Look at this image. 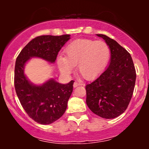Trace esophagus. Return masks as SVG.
Returning <instances> with one entry per match:
<instances>
[{"mask_svg":"<svg viewBox=\"0 0 149 149\" xmlns=\"http://www.w3.org/2000/svg\"><path fill=\"white\" fill-rule=\"evenodd\" d=\"M81 85L80 83H78V82H74V83H73V88H76V87L78 86H80V85Z\"/></svg>","mask_w":149,"mask_h":149,"instance_id":"esophagus-1","label":"esophagus"}]
</instances>
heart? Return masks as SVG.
Listing matches in <instances>:
<instances>
[{"instance_id":"b5f03b06","label":"heart","mask_w":149,"mask_h":149,"mask_svg":"<svg viewBox=\"0 0 149 149\" xmlns=\"http://www.w3.org/2000/svg\"><path fill=\"white\" fill-rule=\"evenodd\" d=\"M65 57L60 56L57 63L61 73L69 75L78 64V73L87 80L98 76L109 60V46L102 40L78 39L65 48Z\"/></svg>"}]
</instances>
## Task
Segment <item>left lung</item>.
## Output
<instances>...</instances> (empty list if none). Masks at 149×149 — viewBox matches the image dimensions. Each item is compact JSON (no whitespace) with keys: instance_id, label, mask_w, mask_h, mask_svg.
Instances as JSON below:
<instances>
[{"instance_id":"left-lung-1","label":"left lung","mask_w":149,"mask_h":149,"mask_svg":"<svg viewBox=\"0 0 149 149\" xmlns=\"http://www.w3.org/2000/svg\"><path fill=\"white\" fill-rule=\"evenodd\" d=\"M109 46L111 61L107 69L86 85V103L94 113L107 119L118 117L126 110L136 81V71L129 52L116 40L97 34Z\"/></svg>"}]
</instances>
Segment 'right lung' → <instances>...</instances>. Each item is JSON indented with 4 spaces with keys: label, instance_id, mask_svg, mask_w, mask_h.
<instances>
[{
    "label": "right lung",
    "instance_id": "obj_1",
    "mask_svg": "<svg viewBox=\"0 0 149 149\" xmlns=\"http://www.w3.org/2000/svg\"><path fill=\"white\" fill-rule=\"evenodd\" d=\"M70 36L68 34L38 36L31 40L17 57L15 91L25 111L38 123L51 124L63 116L73 92L74 81L61 84L55 80L49 79L41 85H34L25 76V64L32 57L54 63L58 52L71 38Z\"/></svg>",
    "mask_w": 149,
    "mask_h": 149
}]
</instances>
